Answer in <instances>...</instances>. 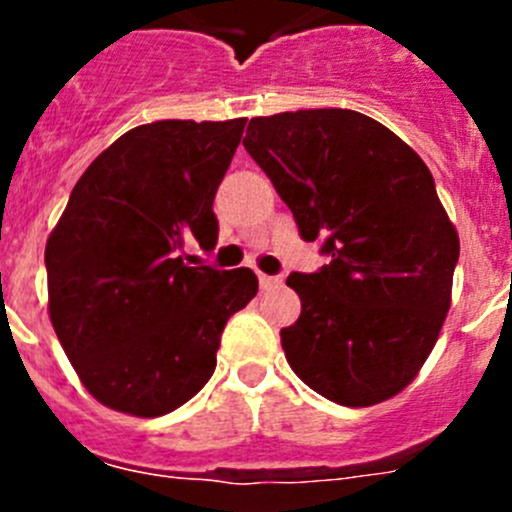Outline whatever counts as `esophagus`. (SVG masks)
<instances>
[{
  "label": "esophagus",
  "instance_id": "1",
  "mask_svg": "<svg viewBox=\"0 0 512 512\" xmlns=\"http://www.w3.org/2000/svg\"><path fill=\"white\" fill-rule=\"evenodd\" d=\"M259 284H261V289L279 287V284H282V277H266V274H259Z\"/></svg>",
  "mask_w": 512,
  "mask_h": 512
}]
</instances>
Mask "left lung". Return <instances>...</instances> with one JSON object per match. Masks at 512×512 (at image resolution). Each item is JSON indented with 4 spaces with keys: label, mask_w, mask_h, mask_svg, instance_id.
<instances>
[{
    "label": "left lung",
    "mask_w": 512,
    "mask_h": 512,
    "mask_svg": "<svg viewBox=\"0 0 512 512\" xmlns=\"http://www.w3.org/2000/svg\"><path fill=\"white\" fill-rule=\"evenodd\" d=\"M243 146L330 264L289 274L300 295L282 328L292 372L346 408L390 400L418 377L451 307L459 235L423 158L354 110L248 122Z\"/></svg>",
    "instance_id": "left-lung-1"
}]
</instances>
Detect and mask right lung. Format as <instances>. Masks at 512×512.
I'll return each mask as SVG.
<instances>
[{
	"mask_svg": "<svg viewBox=\"0 0 512 512\" xmlns=\"http://www.w3.org/2000/svg\"><path fill=\"white\" fill-rule=\"evenodd\" d=\"M246 117L138 125L94 158L45 243L48 315L97 402L158 418L212 377L233 312L259 292L251 269L187 266L184 243H217L212 200Z\"/></svg>",
	"mask_w": 512,
	"mask_h": 512,
	"instance_id": "1",
	"label": "right lung"
}]
</instances>
